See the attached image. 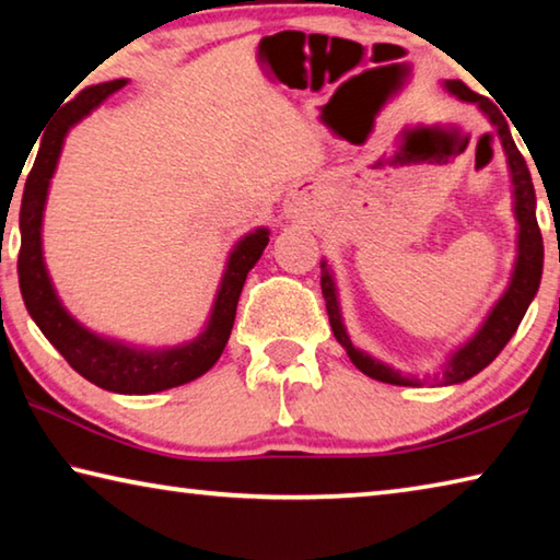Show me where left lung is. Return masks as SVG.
I'll use <instances>...</instances> for the list:
<instances>
[{
	"instance_id": "1",
	"label": "left lung",
	"mask_w": 560,
	"mask_h": 560,
	"mask_svg": "<svg viewBox=\"0 0 560 560\" xmlns=\"http://www.w3.org/2000/svg\"><path fill=\"white\" fill-rule=\"evenodd\" d=\"M450 93L477 103V106L487 113L491 126L497 128L501 145L506 150V160H509V170H511V179H514V212L518 220V257H516V267H514V277H511L509 289L504 291V296L499 299V303L491 308L489 318L485 320V326L477 330L469 343H464L457 353L452 355V360L444 368L442 375L434 377V383L442 385H454V383H464L469 377L477 375L479 371L494 360L504 346L511 340V336L516 334V328L524 318L528 303L534 301L538 283H541V271H544V240H541V230H538L536 222V192H534V183H530V173L526 167L524 155L518 153V148L511 138V130L506 126V118L501 116V110L491 103L489 98L474 93L467 83L462 81H447L444 83ZM320 291H324L326 299V311H328V320L330 328H334V336L340 346L346 348L348 358L353 360V365L360 373H365L368 377H375L381 383H390V385H422L417 377H405L393 368L383 365L381 360H373L363 350H358L343 328V320H340V311H338V299H336V283L330 271L326 267V261L320 264Z\"/></svg>"
}]
</instances>
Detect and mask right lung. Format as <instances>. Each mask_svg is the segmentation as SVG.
Masks as SVG:
<instances>
[{
    "instance_id": "1",
    "label": "right lung",
    "mask_w": 560,
    "mask_h": 560,
    "mask_svg": "<svg viewBox=\"0 0 560 560\" xmlns=\"http://www.w3.org/2000/svg\"><path fill=\"white\" fill-rule=\"evenodd\" d=\"M122 86H126V81L118 79L83 89L79 96L66 103L63 113L54 120V126L46 128L39 150H36L34 165L30 175H26L22 210H19L22 249H19L16 271L26 311H30V316L42 328V334L49 338V343L59 350L75 373L86 377L93 385L103 387V390L122 395H150L195 381V377L205 375L220 360L232 334L236 303H240L246 273L252 271L254 264L261 257L264 246L269 244V230H254L234 246L230 261H226L222 287L217 291L210 324L192 343L170 350H136L122 343H113V340L101 338L81 324H75L61 306L44 267L42 217L46 192H49V183L56 163H59L66 132Z\"/></svg>"
}]
</instances>
